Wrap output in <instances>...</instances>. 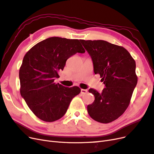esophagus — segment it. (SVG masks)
I'll use <instances>...</instances> for the list:
<instances>
[{
	"instance_id": "34e87169",
	"label": "esophagus",
	"mask_w": 154,
	"mask_h": 154,
	"mask_svg": "<svg viewBox=\"0 0 154 154\" xmlns=\"http://www.w3.org/2000/svg\"><path fill=\"white\" fill-rule=\"evenodd\" d=\"M87 92H88V91L87 89H83V88H82L81 89V93L83 94H86V93H87Z\"/></svg>"
}]
</instances>
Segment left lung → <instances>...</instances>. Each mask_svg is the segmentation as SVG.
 Masks as SVG:
<instances>
[{
  "label": "left lung",
  "instance_id": "obj_1",
  "mask_svg": "<svg viewBox=\"0 0 154 154\" xmlns=\"http://www.w3.org/2000/svg\"><path fill=\"white\" fill-rule=\"evenodd\" d=\"M80 41L92 58L94 73L106 87L101 93L88 90L95 99L87 106L88 113L97 122H114L128 108L137 85L136 62L122 46L101 40Z\"/></svg>",
  "mask_w": 154,
  "mask_h": 154
}]
</instances>
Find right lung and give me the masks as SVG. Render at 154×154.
I'll return each instance as SVG.
<instances>
[{
  "instance_id": "right-lung-1",
  "label": "right lung",
  "mask_w": 154,
  "mask_h": 154,
  "mask_svg": "<svg viewBox=\"0 0 154 154\" xmlns=\"http://www.w3.org/2000/svg\"><path fill=\"white\" fill-rule=\"evenodd\" d=\"M85 51L80 40L50 37L31 48L19 70L20 92L33 114L46 122H55L66 113L80 87H66L54 83L67 60Z\"/></svg>"
}]
</instances>
